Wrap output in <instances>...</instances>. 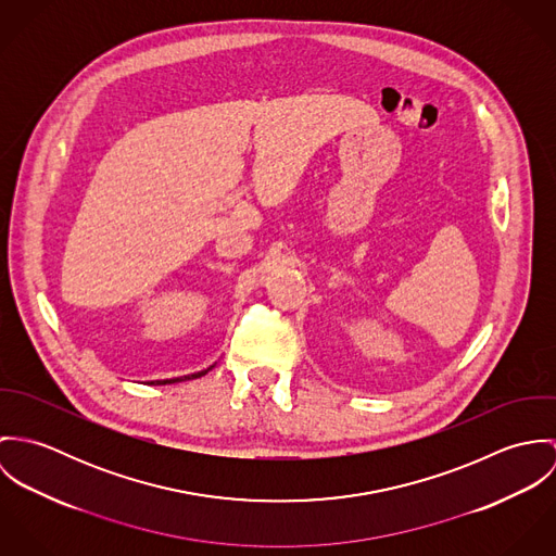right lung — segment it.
Here are the masks:
<instances>
[{
  "instance_id": "add662e5",
  "label": "right lung",
  "mask_w": 556,
  "mask_h": 556,
  "mask_svg": "<svg viewBox=\"0 0 556 556\" xmlns=\"http://www.w3.org/2000/svg\"><path fill=\"white\" fill-rule=\"evenodd\" d=\"M205 372H197V375H188V377H181V379H168V381H152L150 386H164V383H177V381H188V379H199V377H203Z\"/></svg>"
}]
</instances>
